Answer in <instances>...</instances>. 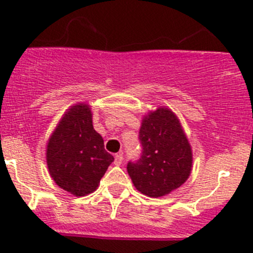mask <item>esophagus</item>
<instances>
[{
  "label": "esophagus",
  "mask_w": 253,
  "mask_h": 253,
  "mask_svg": "<svg viewBox=\"0 0 253 253\" xmlns=\"http://www.w3.org/2000/svg\"><path fill=\"white\" fill-rule=\"evenodd\" d=\"M122 162H124V157H122L121 153H119V154L115 155V164L121 165Z\"/></svg>",
  "instance_id": "esophagus-1"
}]
</instances>
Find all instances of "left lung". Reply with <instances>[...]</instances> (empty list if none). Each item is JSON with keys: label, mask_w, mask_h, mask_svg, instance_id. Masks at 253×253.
<instances>
[{"label": "left lung", "mask_w": 253, "mask_h": 253, "mask_svg": "<svg viewBox=\"0 0 253 253\" xmlns=\"http://www.w3.org/2000/svg\"><path fill=\"white\" fill-rule=\"evenodd\" d=\"M139 141L141 159L127 165V172L139 192L148 197H163L187 181L192 170V148L174 111L160 106L145 114Z\"/></svg>", "instance_id": "obj_1"}]
</instances>
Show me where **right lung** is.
<instances>
[{
    "instance_id": "right-lung-1",
    "label": "right lung",
    "mask_w": 253,
    "mask_h": 253,
    "mask_svg": "<svg viewBox=\"0 0 253 253\" xmlns=\"http://www.w3.org/2000/svg\"><path fill=\"white\" fill-rule=\"evenodd\" d=\"M90 105L78 103L66 110L46 144L48 174L56 185L76 197L99 187L114 162L104 139L93 127Z\"/></svg>"
}]
</instances>
